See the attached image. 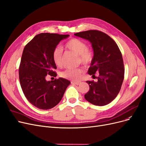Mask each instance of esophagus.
<instances>
[{
    "mask_svg": "<svg viewBox=\"0 0 146 146\" xmlns=\"http://www.w3.org/2000/svg\"><path fill=\"white\" fill-rule=\"evenodd\" d=\"M71 83L72 84H74V85H79V84L81 83L80 82H74V81H72Z\"/></svg>",
    "mask_w": 146,
    "mask_h": 146,
    "instance_id": "esophagus-1",
    "label": "esophagus"
}]
</instances>
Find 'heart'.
Wrapping results in <instances>:
<instances>
[{
	"label": "heart",
	"mask_w": 146,
	"mask_h": 146,
	"mask_svg": "<svg viewBox=\"0 0 146 146\" xmlns=\"http://www.w3.org/2000/svg\"><path fill=\"white\" fill-rule=\"evenodd\" d=\"M65 48L73 51L79 55V62L85 65H90L93 60L95 53L92 48H88L86 42L78 38H72L65 44ZM62 49L60 47L55 48L52 53V59L56 65L60 67L62 64ZM84 70L82 68L75 69H67L60 73V76L65 79H68L76 81L81 79Z\"/></svg>",
	"instance_id": "obj_1"
}]
</instances>
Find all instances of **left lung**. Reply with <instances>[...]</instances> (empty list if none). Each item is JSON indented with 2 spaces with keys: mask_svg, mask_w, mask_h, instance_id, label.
Masks as SVG:
<instances>
[{
  "mask_svg": "<svg viewBox=\"0 0 146 146\" xmlns=\"http://www.w3.org/2000/svg\"><path fill=\"white\" fill-rule=\"evenodd\" d=\"M74 35L90 41L95 53L88 74L96 78L97 81H87L90 88L84 97L95 106L109 104L118 95L124 78L123 59L118 46L101 31L88 30ZM96 72L98 77L95 76Z\"/></svg>",
  "mask_w": 146,
  "mask_h": 146,
  "instance_id": "left-lung-1",
  "label": "left lung"
}]
</instances>
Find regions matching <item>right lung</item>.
Listing matches in <instances>:
<instances>
[{
    "mask_svg": "<svg viewBox=\"0 0 146 146\" xmlns=\"http://www.w3.org/2000/svg\"><path fill=\"white\" fill-rule=\"evenodd\" d=\"M68 35L40 33L36 35L23 49L19 68L22 90L31 104L42 110H48L62 100L68 80L59 78L46 81V77L57 76L52 59L53 50Z\"/></svg>",
    "mask_w": 146,
    "mask_h": 146,
    "instance_id": "obj_1",
    "label": "right lung"
}]
</instances>
